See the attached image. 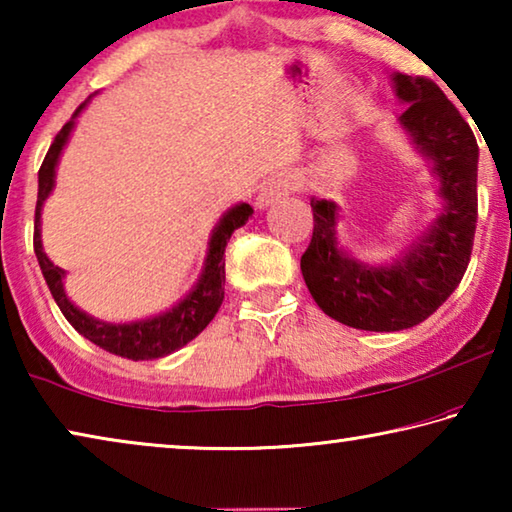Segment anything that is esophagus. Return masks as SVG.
<instances>
[{
	"instance_id": "1",
	"label": "esophagus",
	"mask_w": 512,
	"mask_h": 512,
	"mask_svg": "<svg viewBox=\"0 0 512 512\" xmlns=\"http://www.w3.org/2000/svg\"><path fill=\"white\" fill-rule=\"evenodd\" d=\"M298 189V180L296 176H289V173H280V176H275L268 180V183L262 187V192L257 196V205L259 207H266L275 201H280V198L293 194Z\"/></svg>"
}]
</instances>
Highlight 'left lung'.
Returning a JSON list of instances; mask_svg holds the SVG:
<instances>
[{"mask_svg": "<svg viewBox=\"0 0 512 512\" xmlns=\"http://www.w3.org/2000/svg\"><path fill=\"white\" fill-rule=\"evenodd\" d=\"M404 103L402 126L433 162L445 210L427 235L391 266H370L339 246V210L311 198L314 235L300 259L302 277L316 305L343 325L366 332H400L429 318L452 296L467 271L474 244L476 164L479 144L445 92L424 76L395 74Z\"/></svg>", "mask_w": 512, "mask_h": 512, "instance_id": "left-lung-1", "label": "left lung"}]
</instances>
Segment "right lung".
Returning a JSON list of instances; mask_svg holds the SVG:
<instances>
[{
	"instance_id": "obj_1",
	"label": "right lung",
	"mask_w": 512,
	"mask_h": 512,
	"mask_svg": "<svg viewBox=\"0 0 512 512\" xmlns=\"http://www.w3.org/2000/svg\"><path fill=\"white\" fill-rule=\"evenodd\" d=\"M85 103L76 108L74 117L83 110ZM74 117L60 128L56 140L51 142L49 151L42 160V167L38 171V203H36V223H33V250H36L38 264L45 275V282L54 296L56 305L63 311V316L69 320L76 332L83 334L85 339L92 341L99 348L108 350L119 357L142 361V359H160L167 354L176 352L187 345L192 339H196L203 329L210 325V320L216 316L221 302H223V287H225V246L232 237V232L241 228L248 221V216L253 214V207L248 203H239L223 214V219L216 225L210 239V250H207L203 275L194 291L189 296L178 302L176 307L169 309L167 314H160L149 320H137V323H124V325H110L94 320L92 316L83 314L81 309H76L72 302L67 300L63 291V268L54 266L49 262V257L42 250L40 241V210L45 198L54 189V173L58 164V155L63 151L69 133H72Z\"/></svg>"
}]
</instances>
